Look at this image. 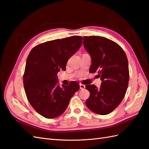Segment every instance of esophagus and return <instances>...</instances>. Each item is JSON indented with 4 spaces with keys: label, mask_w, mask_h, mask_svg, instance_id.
Here are the masks:
<instances>
[{
    "label": "esophagus",
    "mask_w": 149,
    "mask_h": 149,
    "mask_svg": "<svg viewBox=\"0 0 149 149\" xmlns=\"http://www.w3.org/2000/svg\"><path fill=\"white\" fill-rule=\"evenodd\" d=\"M79 85H80V89H85L86 86H85L84 84H79Z\"/></svg>",
    "instance_id": "obj_1"
}]
</instances>
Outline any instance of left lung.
I'll return each mask as SVG.
<instances>
[{
  "mask_svg": "<svg viewBox=\"0 0 149 149\" xmlns=\"http://www.w3.org/2000/svg\"><path fill=\"white\" fill-rule=\"evenodd\" d=\"M83 45L91 57L90 73L98 72L102 82L100 88L87 85L90 93L86 105L99 115H107L121 103L128 86V61L119 45L107 38L84 36Z\"/></svg>",
  "mask_w": 149,
  "mask_h": 149,
  "instance_id": "obj_1",
  "label": "left lung"
}]
</instances>
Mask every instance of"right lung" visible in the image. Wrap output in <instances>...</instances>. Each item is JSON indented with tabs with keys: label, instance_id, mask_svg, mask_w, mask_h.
<instances>
[{
	"label": "right lung",
	"instance_id": "1",
	"mask_svg": "<svg viewBox=\"0 0 149 149\" xmlns=\"http://www.w3.org/2000/svg\"><path fill=\"white\" fill-rule=\"evenodd\" d=\"M82 37L72 36L40 44L26 59L23 86L30 105L40 115L53 119L63 113L80 86L72 81L58 85L57 74L65 70L68 59L82 45Z\"/></svg>",
	"mask_w": 149,
	"mask_h": 149
}]
</instances>
